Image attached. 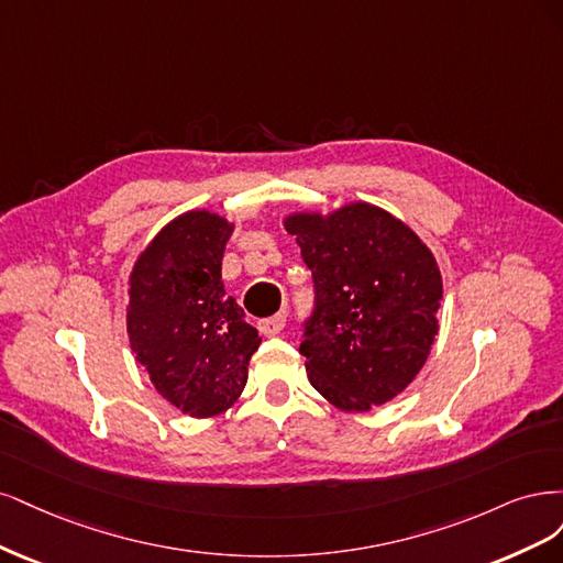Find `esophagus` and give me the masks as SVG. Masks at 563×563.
I'll return each mask as SVG.
<instances>
[{
	"mask_svg": "<svg viewBox=\"0 0 563 563\" xmlns=\"http://www.w3.org/2000/svg\"><path fill=\"white\" fill-rule=\"evenodd\" d=\"M285 324H287V316L276 313V316L262 320V332L268 334V336H274V334H280L285 330Z\"/></svg>",
	"mask_w": 563,
	"mask_h": 563,
	"instance_id": "obj_1",
	"label": "esophagus"
}]
</instances>
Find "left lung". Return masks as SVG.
Here are the masks:
<instances>
[{
  "instance_id": "1",
  "label": "left lung",
  "mask_w": 563,
  "mask_h": 563,
  "mask_svg": "<svg viewBox=\"0 0 563 563\" xmlns=\"http://www.w3.org/2000/svg\"><path fill=\"white\" fill-rule=\"evenodd\" d=\"M313 276V311L299 353L311 386L343 411H367L402 393L440 330L442 276L407 224L369 203L292 214Z\"/></svg>"
}]
</instances>
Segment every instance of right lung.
I'll use <instances>...</instances> for the list:
<instances>
[{"instance_id": "add662e5", "label": "right lung", "mask_w": 563, "mask_h": 563, "mask_svg": "<svg viewBox=\"0 0 563 563\" xmlns=\"http://www.w3.org/2000/svg\"><path fill=\"white\" fill-rule=\"evenodd\" d=\"M231 231L220 214H179L131 274V349L154 388L196 419L222 413L239 400L250 357L262 343L222 283Z\"/></svg>"}]
</instances>
